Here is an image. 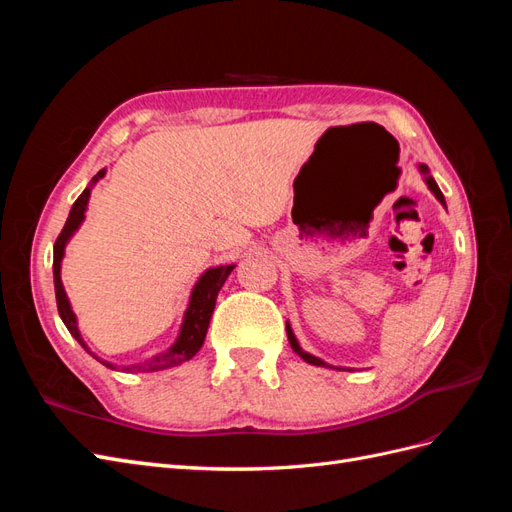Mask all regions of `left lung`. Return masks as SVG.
<instances>
[{
    "label": "left lung",
    "instance_id": "obj_1",
    "mask_svg": "<svg viewBox=\"0 0 512 512\" xmlns=\"http://www.w3.org/2000/svg\"><path fill=\"white\" fill-rule=\"evenodd\" d=\"M418 170H421V175L425 177V183H427V188L436 194V198L440 200V203L444 205V196H442V192H440V188H438V183L433 181V177L429 175V168L425 166V164H421L418 166ZM286 333H288V342H290V346H292V350L297 352L301 359L305 361V363H309V365H318V367H331L329 363H324L322 359H318V356H314V354H309V352H305L301 346H299V342H297V337H294V333H292V329H290V324L286 322Z\"/></svg>",
    "mask_w": 512,
    "mask_h": 512
}]
</instances>
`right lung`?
<instances>
[{
	"label": "right lung",
	"mask_w": 512,
	"mask_h": 512,
	"mask_svg": "<svg viewBox=\"0 0 512 512\" xmlns=\"http://www.w3.org/2000/svg\"><path fill=\"white\" fill-rule=\"evenodd\" d=\"M106 175V168H102L100 173L91 179V183L83 190V194L76 198V203L70 209V215L66 220V226L61 228L59 237L53 245V280H55V299H57V309H59V316L64 320L66 329L70 331V335L79 342L91 356H96L87 348V344L83 342L81 331H79V324H76V316L70 307L68 301V294L64 290V284H61V260H64L66 254V245L70 241V237L74 235L79 226L85 220V211H87V203H89V196H91V188ZM235 269V265H222V267H211L207 269L203 275L198 277L196 286L192 288L190 294V303L188 309H185L183 314V322H181V331L175 339V344L170 346L168 350L151 356V359L143 361V363H136L132 367H126L128 371H160L166 367H175L181 365L185 361H190L192 356L200 350V346L205 344V335L209 329V320L213 314V307H215V299H218V292L224 286L226 277L230 275V271ZM98 359V356H96ZM102 365H106L108 369H115L111 363H106L102 359H98Z\"/></svg>",
	"instance_id": "add662e5"
}]
</instances>
